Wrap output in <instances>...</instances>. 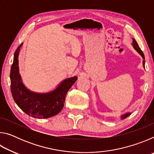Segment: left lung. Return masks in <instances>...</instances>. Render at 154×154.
I'll use <instances>...</instances> for the list:
<instances>
[{
	"instance_id": "left-lung-1",
	"label": "left lung",
	"mask_w": 154,
	"mask_h": 154,
	"mask_svg": "<svg viewBox=\"0 0 154 154\" xmlns=\"http://www.w3.org/2000/svg\"><path fill=\"white\" fill-rule=\"evenodd\" d=\"M133 42H132V43H133V47H134V48L136 49V50L139 52V54H140V56H142V58H143V59H145V56H144V54H143V52L142 51V50L141 49H140V48H139V46L138 45V44H137V41H135L134 38L133 39ZM143 66H144V67H145V60H143ZM130 115V113H126L125 115H123V116H122V119H125V118H126L127 117H128Z\"/></svg>"
}]
</instances>
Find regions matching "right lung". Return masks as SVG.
<instances>
[{
	"instance_id": "obj_1",
	"label": "right lung",
	"mask_w": 154,
	"mask_h": 154,
	"mask_svg": "<svg viewBox=\"0 0 154 154\" xmlns=\"http://www.w3.org/2000/svg\"><path fill=\"white\" fill-rule=\"evenodd\" d=\"M22 43L15 51L10 79L11 91L15 103L28 116L35 118H48L58 114L62 109L65 97L70 88L77 79V77L64 80L53 92L38 94L30 92L22 82L19 74L18 56Z\"/></svg>"
}]
</instances>
